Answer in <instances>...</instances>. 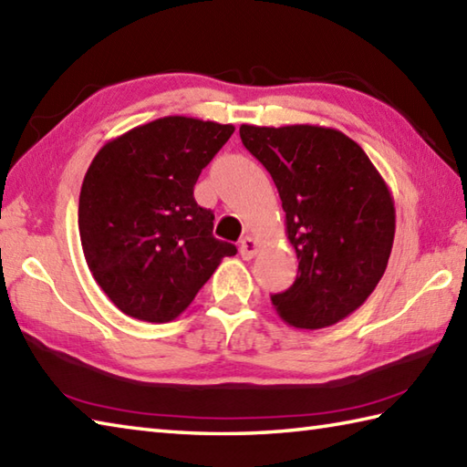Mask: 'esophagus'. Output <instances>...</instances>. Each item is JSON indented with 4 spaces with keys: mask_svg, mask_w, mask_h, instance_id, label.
Listing matches in <instances>:
<instances>
[{
    "mask_svg": "<svg viewBox=\"0 0 467 467\" xmlns=\"http://www.w3.org/2000/svg\"><path fill=\"white\" fill-rule=\"evenodd\" d=\"M259 251V241L253 239V236H246V239H243L241 243V257L244 261H251L254 254H257Z\"/></svg>",
    "mask_w": 467,
    "mask_h": 467,
    "instance_id": "esophagus-1",
    "label": "esophagus"
}]
</instances>
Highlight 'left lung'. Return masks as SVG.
I'll use <instances>...</instances> for the list:
<instances>
[{"mask_svg":"<svg viewBox=\"0 0 467 467\" xmlns=\"http://www.w3.org/2000/svg\"><path fill=\"white\" fill-rule=\"evenodd\" d=\"M241 140L275 182L297 277L271 296L281 319L319 330L356 312L385 275L395 202L358 143L319 125H241Z\"/></svg>","mask_w":467,"mask_h":467,"instance_id":"obj_1","label":"left lung"}]
</instances>
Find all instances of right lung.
<instances>
[{
  "instance_id": "add662e5",
  "label": "right lung",
  "mask_w": 467,
  "mask_h": 467,
  "mask_svg": "<svg viewBox=\"0 0 467 467\" xmlns=\"http://www.w3.org/2000/svg\"><path fill=\"white\" fill-rule=\"evenodd\" d=\"M233 125L161 117L99 150L82 180L78 231L90 273L123 314L178 317L236 246L213 236L194 184Z\"/></svg>"
}]
</instances>
